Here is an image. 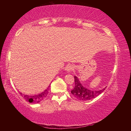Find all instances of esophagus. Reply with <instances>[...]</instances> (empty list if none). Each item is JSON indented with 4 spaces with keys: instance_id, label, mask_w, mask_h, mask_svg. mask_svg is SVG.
<instances>
[{
    "instance_id": "34e87169",
    "label": "esophagus",
    "mask_w": 131,
    "mask_h": 131,
    "mask_svg": "<svg viewBox=\"0 0 131 131\" xmlns=\"http://www.w3.org/2000/svg\"><path fill=\"white\" fill-rule=\"evenodd\" d=\"M73 69H74V66L72 65H68L66 66V67L65 68V70L68 72H71V71H72Z\"/></svg>"
}]
</instances>
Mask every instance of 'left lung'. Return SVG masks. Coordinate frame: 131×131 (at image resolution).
I'll use <instances>...</instances> for the list:
<instances>
[{
  "label": "left lung",
  "instance_id": "1",
  "mask_svg": "<svg viewBox=\"0 0 131 131\" xmlns=\"http://www.w3.org/2000/svg\"><path fill=\"white\" fill-rule=\"evenodd\" d=\"M74 77L75 86L73 89L71 91V93L77 99L80 101H86L95 98V97L97 96L101 93H102L106 88V87H105L103 89L98 91H92L88 90L83 87V85H82V84L80 83L79 79L76 76H74Z\"/></svg>",
  "mask_w": 131,
  "mask_h": 131
}]
</instances>
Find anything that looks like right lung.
<instances>
[{"label": "right lung", "instance_id": "1", "mask_svg": "<svg viewBox=\"0 0 131 131\" xmlns=\"http://www.w3.org/2000/svg\"><path fill=\"white\" fill-rule=\"evenodd\" d=\"M48 87L46 89L44 92H41V94L38 95H24V98L26 99V101L29 102L30 103H37L40 102L45 97L47 96V95L48 93ZM20 94L23 95V94L20 93Z\"/></svg>", "mask_w": 131, "mask_h": 131}]
</instances>
